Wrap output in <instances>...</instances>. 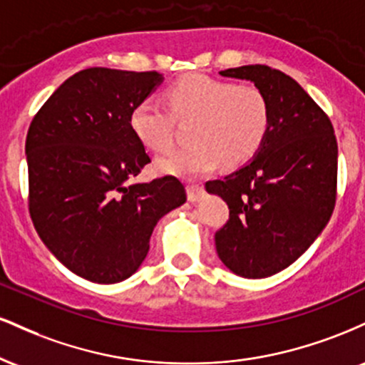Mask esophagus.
<instances>
[{
  "mask_svg": "<svg viewBox=\"0 0 365 365\" xmlns=\"http://www.w3.org/2000/svg\"><path fill=\"white\" fill-rule=\"evenodd\" d=\"M204 194V188L199 183H192V185H187V197L190 202H195V200L200 199V195Z\"/></svg>",
  "mask_w": 365,
  "mask_h": 365,
  "instance_id": "1",
  "label": "esophagus"
}]
</instances>
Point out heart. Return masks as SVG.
<instances>
[{"mask_svg":"<svg viewBox=\"0 0 365 365\" xmlns=\"http://www.w3.org/2000/svg\"><path fill=\"white\" fill-rule=\"evenodd\" d=\"M168 108L148 96L130 111V128L145 148L168 153L175 144V115L194 121L187 148L158 163L163 173L194 178L217 165L240 166L262 148L271 128V104L254 86H238L209 75H190L166 91Z\"/></svg>","mask_w":365,"mask_h":365,"instance_id":"b5f03b06","label":"heart"}]
</instances>
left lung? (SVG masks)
<instances>
[{
	"instance_id": "1",
	"label": "left lung",
	"mask_w": 365,
	"mask_h": 365,
	"mask_svg": "<svg viewBox=\"0 0 365 365\" xmlns=\"http://www.w3.org/2000/svg\"><path fill=\"white\" fill-rule=\"evenodd\" d=\"M220 73L254 82L267 96L271 128L252 161L206 183L230 209L216 250L232 273L267 278L295 262L333 215L336 137L328 115L287 73L266 65Z\"/></svg>"
}]
</instances>
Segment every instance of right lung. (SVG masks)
<instances>
[{
	"instance_id": "1",
	"label": "right lung",
	"mask_w": 365,
	"mask_h": 365,
	"mask_svg": "<svg viewBox=\"0 0 365 365\" xmlns=\"http://www.w3.org/2000/svg\"><path fill=\"white\" fill-rule=\"evenodd\" d=\"M161 82L158 72L82 70L53 92L29 127L32 223L54 257L89 282L130 278L158 221L187 200L171 175L130 183L150 163L130 128V111Z\"/></svg>"
}]
</instances>
